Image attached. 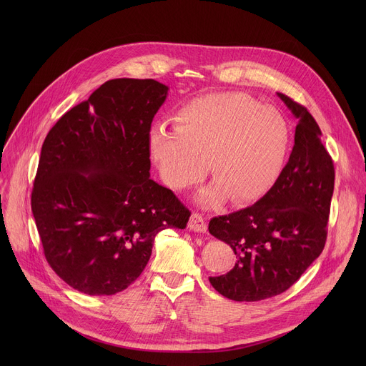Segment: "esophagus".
<instances>
[{"label": "esophagus", "instance_id": "34e87169", "mask_svg": "<svg viewBox=\"0 0 366 366\" xmlns=\"http://www.w3.org/2000/svg\"><path fill=\"white\" fill-rule=\"evenodd\" d=\"M188 229L191 232H198V233H205L207 232V223L204 217L198 213H192L188 222Z\"/></svg>", "mask_w": 366, "mask_h": 366}]
</instances>
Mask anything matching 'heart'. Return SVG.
<instances>
[{
  "label": "heart",
  "instance_id": "heart-1",
  "mask_svg": "<svg viewBox=\"0 0 366 366\" xmlns=\"http://www.w3.org/2000/svg\"><path fill=\"white\" fill-rule=\"evenodd\" d=\"M177 122L154 127L149 137L152 159L172 189L201 182L207 162L216 179L197 195L205 207H219L230 195L240 204L259 199L281 177L291 132L277 109L223 92L189 102Z\"/></svg>",
  "mask_w": 366,
  "mask_h": 366
}]
</instances>
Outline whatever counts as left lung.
<instances>
[{
	"instance_id": "left-lung-1",
	"label": "left lung",
	"mask_w": 366,
	"mask_h": 366,
	"mask_svg": "<svg viewBox=\"0 0 366 366\" xmlns=\"http://www.w3.org/2000/svg\"><path fill=\"white\" fill-rule=\"evenodd\" d=\"M298 120L288 164L253 205L212 219L210 233L236 254L232 271L210 284L233 301H260L287 291L325 249L335 168L316 120L280 94Z\"/></svg>"
}]
</instances>
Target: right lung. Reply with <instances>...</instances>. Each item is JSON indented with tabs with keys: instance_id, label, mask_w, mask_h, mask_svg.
Wrapping results in <instances>:
<instances>
[{
	"instance_id": "right-lung-1",
	"label": "right lung",
	"mask_w": 366,
	"mask_h": 366,
	"mask_svg": "<svg viewBox=\"0 0 366 366\" xmlns=\"http://www.w3.org/2000/svg\"><path fill=\"white\" fill-rule=\"evenodd\" d=\"M168 89L154 79L107 81L43 142L31 212L49 265L84 294L126 290L156 234L188 223V208L150 179V124Z\"/></svg>"
}]
</instances>
